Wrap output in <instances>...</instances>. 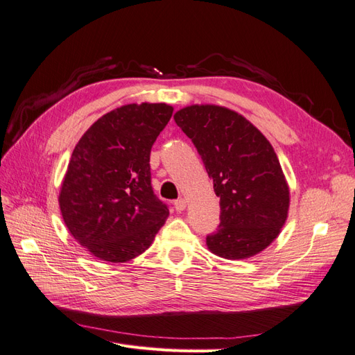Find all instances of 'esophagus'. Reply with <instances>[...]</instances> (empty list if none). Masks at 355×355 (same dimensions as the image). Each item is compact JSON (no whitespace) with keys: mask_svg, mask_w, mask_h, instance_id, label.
Wrapping results in <instances>:
<instances>
[{"mask_svg":"<svg viewBox=\"0 0 355 355\" xmlns=\"http://www.w3.org/2000/svg\"><path fill=\"white\" fill-rule=\"evenodd\" d=\"M185 207H187V201H185L184 198H179V200L175 201V209H176L178 211H184Z\"/></svg>","mask_w":355,"mask_h":355,"instance_id":"1","label":"esophagus"}]
</instances>
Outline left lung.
Wrapping results in <instances>:
<instances>
[{
    "instance_id": "8db88e82",
    "label": "left lung",
    "mask_w": 355,
    "mask_h": 355,
    "mask_svg": "<svg viewBox=\"0 0 355 355\" xmlns=\"http://www.w3.org/2000/svg\"><path fill=\"white\" fill-rule=\"evenodd\" d=\"M175 121L194 142L220 198V223L207 249L240 261L265 250L287 220L290 191L270 141L241 114L219 105H189Z\"/></svg>"
}]
</instances>
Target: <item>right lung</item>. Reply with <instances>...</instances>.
Segmentation results:
<instances>
[{
	"label": "right lung",
	"mask_w": 355,
	"mask_h": 355,
	"mask_svg": "<svg viewBox=\"0 0 355 355\" xmlns=\"http://www.w3.org/2000/svg\"><path fill=\"white\" fill-rule=\"evenodd\" d=\"M171 114L167 103L120 106L94 121L73 148L60 213L72 237L101 261L135 259L168 218L151 187L149 154Z\"/></svg>",
	"instance_id": "1"
}]
</instances>
